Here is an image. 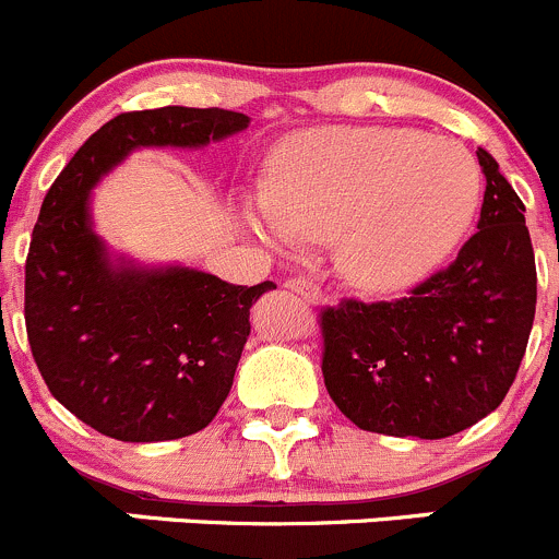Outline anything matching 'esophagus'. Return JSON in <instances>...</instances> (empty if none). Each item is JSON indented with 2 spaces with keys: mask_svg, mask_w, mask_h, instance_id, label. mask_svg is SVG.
<instances>
[{
  "mask_svg": "<svg viewBox=\"0 0 559 559\" xmlns=\"http://www.w3.org/2000/svg\"><path fill=\"white\" fill-rule=\"evenodd\" d=\"M286 289L297 292V295H300L302 300L313 302V306H319V302L324 300V297H321V289L313 284L311 278H289V281H286Z\"/></svg>",
  "mask_w": 559,
  "mask_h": 559,
  "instance_id": "obj_1",
  "label": "esophagus"
}]
</instances>
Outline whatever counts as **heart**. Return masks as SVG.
<instances>
[{
  "label": "heart",
  "instance_id": "b5f03b06",
  "mask_svg": "<svg viewBox=\"0 0 559 559\" xmlns=\"http://www.w3.org/2000/svg\"><path fill=\"white\" fill-rule=\"evenodd\" d=\"M481 175L449 138L411 129L316 127L275 148L262 205L240 207L257 240L335 246L343 278L400 292L438 267L473 224Z\"/></svg>",
  "mask_w": 559,
  "mask_h": 559
}]
</instances>
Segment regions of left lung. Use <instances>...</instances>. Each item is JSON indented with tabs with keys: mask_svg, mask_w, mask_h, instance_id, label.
<instances>
[{
	"mask_svg": "<svg viewBox=\"0 0 559 559\" xmlns=\"http://www.w3.org/2000/svg\"><path fill=\"white\" fill-rule=\"evenodd\" d=\"M476 156L481 218L454 262L403 300H343L321 313L324 386L362 430L449 438L514 384L535 316L533 243L498 162L484 148Z\"/></svg>",
	"mask_w": 559,
	"mask_h": 559,
	"instance_id": "8db88e82",
	"label": "left lung"
}]
</instances>
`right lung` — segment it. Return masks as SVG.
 I'll return each instance as SVG.
<instances>
[{
	"instance_id": "1",
	"label": "right lung",
	"mask_w": 559,
	"mask_h": 559,
	"mask_svg": "<svg viewBox=\"0 0 559 559\" xmlns=\"http://www.w3.org/2000/svg\"><path fill=\"white\" fill-rule=\"evenodd\" d=\"M222 107L121 112L45 194L26 257V335L50 394L107 438L175 441L213 421L273 281L235 286L186 264H143L94 229L92 191L140 148H205L243 132Z\"/></svg>"
}]
</instances>
